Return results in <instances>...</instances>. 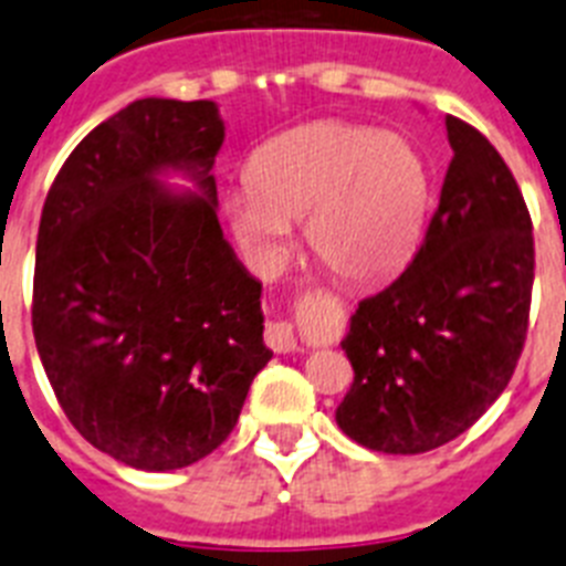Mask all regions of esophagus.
<instances>
[{
	"label": "esophagus",
	"mask_w": 566,
	"mask_h": 566,
	"mask_svg": "<svg viewBox=\"0 0 566 566\" xmlns=\"http://www.w3.org/2000/svg\"><path fill=\"white\" fill-rule=\"evenodd\" d=\"M264 342H268L270 350L276 353H296L298 342L293 336V327L287 322H273L268 324V331H264Z\"/></svg>",
	"instance_id": "esophagus-1"
}]
</instances>
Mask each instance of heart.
Here are the masks:
<instances>
[{
	"label": "heart",
	"instance_id": "1",
	"mask_svg": "<svg viewBox=\"0 0 566 566\" xmlns=\"http://www.w3.org/2000/svg\"><path fill=\"white\" fill-rule=\"evenodd\" d=\"M430 181L407 142L376 127L316 122L264 142L224 213L262 264L287 259L293 222L344 282H376L407 262L424 228Z\"/></svg>",
	"mask_w": 566,
	"mask_h": 566
}]
</instances>
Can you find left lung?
Returning <instances> with one entry per match:
<instances>
[{
	"instance_id": "left-lung-1",
	"label": "left lung",
	"mask_w": 566,
	"mask_h": 566,
	"mask_svg": "<svg viewBox=\"0 0 566 566\" xmlns=\"http://www.w3.org/2000/svg\"><path fill=\"white\" fill-rule=\"evenodd\" d=\"M453 161L419 253L358 302L342 350L353 385L336 421L367 450L416 455L453 441L513 378L533 296V222L488 136L447 116Z\"/></svg>"
}]
</instances>
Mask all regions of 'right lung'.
<instances>
[{"mask_svg":"<svg viewBox=\"0 0 566 566\" xmlns=\"http://www.w3.org/2000/svg\"><path fill=\"white\" fill-rule=\"evenodd\" d=\"M222 142L216 102H130L73 147L39 222L31 313L48 381L82 439L147 473L213 453L273 356L262 282L216 216Z\"/></svg>","mask_w":566,"mask_h":566,"instance_id":"right-lung-1","label":"right lung"}]
</instances>
